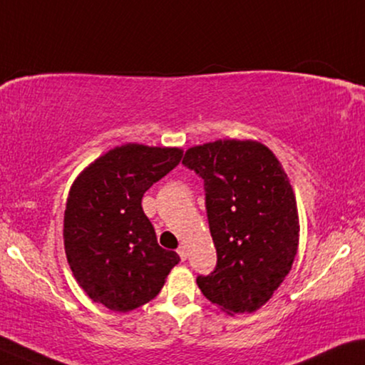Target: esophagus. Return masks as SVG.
<instances>
[{"label":"esophagus","instance_id":"obj_1","mask_svg":"<svg viewBox=\"0 0 365 365\" xmlns=\"http://www.w3.org/2000/svg\"><path fill=\"white\" fill-rule=\"evenodd\" d=\"M178 255H179V257H181L182 261H186V259H187V250H186V246H179V248H178Z\"/></svg>","mask_w":365,"mask_h":365}]
</instances>
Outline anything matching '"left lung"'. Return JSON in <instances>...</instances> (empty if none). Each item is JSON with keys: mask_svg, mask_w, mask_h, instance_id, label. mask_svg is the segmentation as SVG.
<instances>
[{"mask_svg": "<svg viewBox=\"0 0 365 365\" xmlns=\"http://www.w3.org/2000/svg\"><path fill=\"white\" fill-rule=\"evenodd\" d=\"M204 179L217 266L197 285L230 313L256 312L287 276L299 246L295 194L279 160L253 140H217L186 151Z\"/></svg>", "mask_w": 365, "mask_h": 365, "instance_id": "1", "label": "left lung"}]
</instances>
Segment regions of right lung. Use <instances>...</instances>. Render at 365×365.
<instances>
[{"mask_svg":"<svg viewBox=\"0 0 365 365\" xmlns=\"http://www.w3.org/2000/svg\"><path fill=\"white\" fill-rule=\"evenodd\" d=\"M182 150L127 143L99 156L75 179L63 240L71 272L98 304L130 312L155 299L179 262L163 250L142 197L179 165Z\"/></svg>","mask_w":365,"mask_h":365,"instance_id":"right-lung-1","label":"right lung"}]
</instances>
